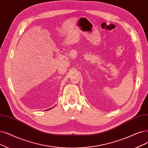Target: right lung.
<instances>
[{
    "label": "right lung",
    "instance_id": "right-lung-1",
    "mask_svg": "<svg viewBox=\"0 0 148 148\" xmlns=\"http://www.w3.org/2000/svg\"><path fill=\"white\" fill-rule=\"evenodd\" d=\"M52 108H49V109H47V110H50V109H51Z\"/></svg>",
    "mask_w": 148,
    "mask_h": 148
}]
</instances>
